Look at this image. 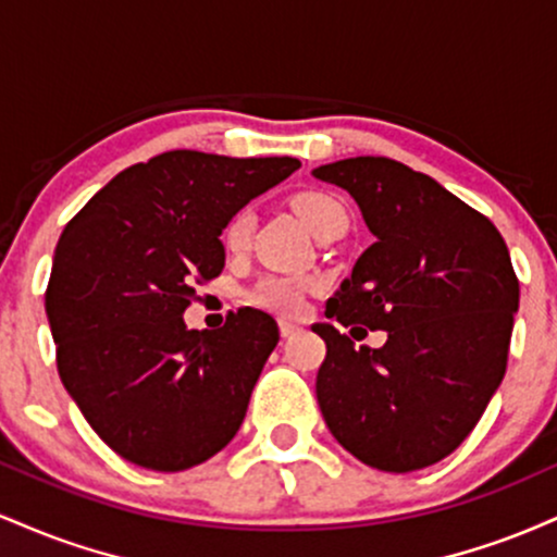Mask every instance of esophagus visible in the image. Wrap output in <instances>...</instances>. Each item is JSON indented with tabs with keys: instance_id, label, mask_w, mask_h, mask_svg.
I'll list each match as a JSON object with an SVG mask.
<instances>
[{
	"instance_id": "34e87169",
	"label": "esophagus",
	"mask_w": 557,
	"mask_h": 557,
	"mask_svg": "<svg viewBox=\"0 0 557 557\" xmlns=\"http://www.w3.org/2000/svg\"><path fill=\"white\" fill-rule=\"evenodd\" d=\"M298 330H300L298 324L287 322V319H280V335H283V337H290V335H296Z\"/></svg>"
}]
</instances>
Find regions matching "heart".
Instances as JSON below:
<instances>
[{
	"mask_svg": "<svg viewBox=\"0 0 557 557\" xmlns=\"http://www.w3.org/2000/svg\"><path fill=\"white\" fill-rule=\"evenodd\" d=\"M293 209L304 220V225L311 233L319 235L324 227H330L332 222L348 220L341 198L324 190H304V194L293 196ZM253 230V212L251 209H240L230 216L222 233V240L230 251H243L248 246ZM311 290V280L304 277H287V274H267L257 285L248 290V300L259 309L274 311V314H298L306 304V293Z\"/></svg>",
	"mask_w": 557,
	"mask_h": 557,
	"instance_id": "obj_1",
	"label": "heart"
}]
</instances>
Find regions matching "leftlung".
<instances>
[{"label":"left lung","instance_id":"1","mask_svg":"<svg viewBox=\"0 0 557 557\" xmlns=\"http://www.w3.org/2000/svg\"><path fill=\"white\" fill-rule=\"evenodd\" d=\"M314 177L348 190L374 235L324 311L350 335L311 327L327 343L322 417L372 469H426L469 437L503 382L519 311L508 246L487 216L395 159H341ZM367 329L388 343L356 349Z\"/></svg>","mask_w":557,"mask_h":557}]
</instances>
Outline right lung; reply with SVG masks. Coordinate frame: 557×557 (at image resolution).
I'll return each instance as SVG.
<instances>
[{
  "mask_svg": "<svg viewBox=\"0 0 557 557\" xmlns=\"http://www.w3.org/2000/svg\"><path fill=\"white\" fill-rule=\"evenodd\" d=\"M298 168L293 157L164 151L114 175L67 222L47 285L57 369L125 461L185 471L240 430L277 322L240 309L198 332L183 311L225 267L230 216Z\"/></svg>",
  "mask_w": 557,
  "mask_h": 557,
  "instance_id": "right-lung-1",
  "label": "right lung"
}]
</instances>
